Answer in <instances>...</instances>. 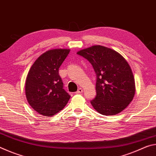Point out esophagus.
<instances>
[{
    "label": "esophagus",
    "mask_w": 156,
    "mask_h": 156,
    "mask_svg": "<svg viewBox=\"0 0 156 156\" xmlns=\"http://www.w3.org/2000/svg\"><path fill=\"white\" fill-rule=\"evenodd\" d=\"M83 89H81V88H80V89H78V91L76 92V94H81V93H83Z\"/></svg>",
    "instance_id": "1"
}]
</instances>
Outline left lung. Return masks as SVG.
I'll return each mask as SVG.
<instances>
[{
	"label": "left lung",
	"instance_id": "left-lung-1",
	"mask_svg": "<svg viewBox=\"0 0 156 156\" xmlns=\"http://www.w3.org/2000/svg\"><path fill=\"white\" fill-rule=\"evenodd\" d=\"M89 61L96 73V96L91 101L104 115L120 113L130 104L136 92L135 79L127 61L108 47L93 45L77 52Z\"/></svg>",
	"mask_w": 156,
	"mask_h": 156
}]
</instances>
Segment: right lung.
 Masks as SVG:
<instances>
[{"label": "right lung", "instance_id": "right-lung-1", "mask_svg": "<svg viewBox=\"0 0 156 156\" xmlns=\"http://www.w3.org/2000/svg\"><path fill=\"white\" fill-rule=\"evenodd\" d=\"M70 49H54L41 54L31 66L25 81L28 103L40 114L53 116L67 104L70 96L63 89L60 65Z\"/></svg>", "mask_w": 156, "mask_h": 156}]
</instances>
